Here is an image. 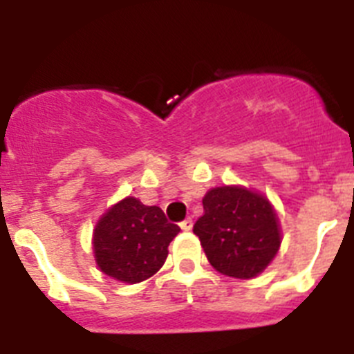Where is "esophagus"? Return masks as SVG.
<instances>
[{
	"mask_svg": "<svg viewBox=\"0 0 354 354\" xmlns=\"http://www.w3.org/2000/svg\"><path fill=\"white\" fill-rule=\"evenodd\" d=\"M180 228H183V230H192V228H193L192 218H186L184 221H180Z\"/></svg>",
	"mask_w": 354,
	"mask_h": 354,
	"instance_id": "34e87169",
	"label": "esophagus"
}]
</instances>
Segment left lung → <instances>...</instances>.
<instances>
[{
  "label": "left lung",
  "instance_id": "left-lung-1",
  "mask_svg": "<svg viewBox=\"0 0 354 354\" xmlns=\"http://www.w3.org/2000/svg\"><path fill=\"white\" fill-rule=\"evenodd\" d=\"M193 232L216 271L234 278L257 277L278 253L282 236L273 205L241 186L212 187Z\"/></svg>",
  "mask_w": 354,
  "mask_h": 354
}]
</instances>
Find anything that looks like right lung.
Listing matches in <instances>:
<instances>
[{
  "label": "right lung",
  "mask_w": 354,
  "mask_h": 354,
  "mask_svg": "<svg viewBox=\"0 0 354 354\" xmlns=\"http://www.w3.org/2000/svg\"><path fill=\"white\" fill-rule=\"evenodd\" d=\"M179 232L158 205H143L127 196L97 221L92 241L95 262L118 282H143L161 270L168 245Z\"/></svg>",
  "instance_id": "right-lung-1"
}]
</instances>
